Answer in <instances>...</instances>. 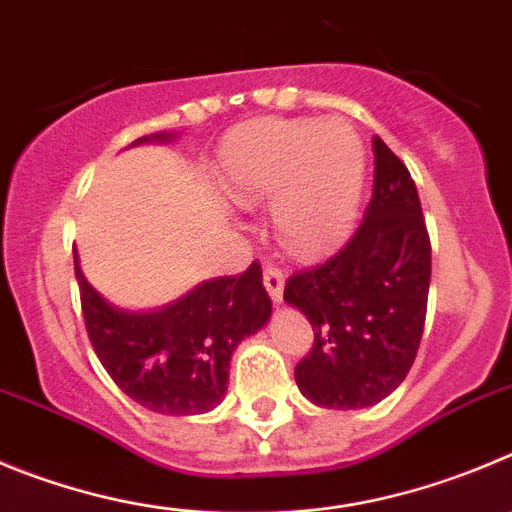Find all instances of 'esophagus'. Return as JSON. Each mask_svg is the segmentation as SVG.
Wrapping results in <instances>:
<instances>
[{
  "label": "esophagus",
  "instance_id": "34e87169",
  "mask_svg": "<svg viewBox=\"0 0 512 512\" xmlns=\"http://www.w3.org/2000/svg\"><path fill=\"white\" fill-rule=\"evenodd\" d=\"M262 280H265V290L272 298V303H283V290H285V275L278 267H265L262 272Z\"/></svg>",
  "mask_w": 512,
  "mask_h": 512
}]
</instances>
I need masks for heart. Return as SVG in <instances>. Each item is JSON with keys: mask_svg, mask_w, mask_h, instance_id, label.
I'll use <instances>...</instances> for the list:
<instances>
[{"mask_svg": "<svg viewBox=\"0 0 512 512\" xmlns=\"http://www.w3.org/2000/svg\"><path fill=\"white\" fill-rule=\"evenodd\" d=\"M217 179L240 207L272 197L280 242L315 257L336 250L356 227L366 146L343 118H260L224 138Z\"/></svg>", "mask_w": 512, "mask_h": 512, "instance_id": "1", "label": "heart"}]
</instances>
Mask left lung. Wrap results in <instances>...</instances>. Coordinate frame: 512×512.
Listing matches in <instances>:
<instances>
[{"label": "left lung", "instance_id": "obj_1", "mask_svg": "<svg viewBox=\"0 0 512 512\" xmlns=\"http://www.w3.org/2000/svg\"><path fill=\"white\" fill-rule=\"evenodd\" d=\"M374 197L338 255L285 285V303L313 326L295 366L300 394L323 409L374 407L409 374L427 315L432 247L417 186L374 136Z\"/></svg>", "mask_w": 512, "mask_h": 512}]
</instances>
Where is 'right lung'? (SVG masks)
<instances>
[{
  "label": "right lung",
  "instance_id": "obj_1",
  "mask_svg": "<svg viewBox=\"0 0 512 512\" xmlns=\"http://www.w3.org/2000/svg\"><path fill=\"white\" fill-rule=\"evenodd\" d=\"M151 141L171 143L176 133L143 136L131 146ZM73 257L90 343L123 394L166 417L207 414L222 404L234 348L272 315L257 262L234 278L204 280L164 308L128 310L105 300L75 250Z\"/></svg>",
  "mask_w": 512,
  "mask_h": 512
}]
</instances>
